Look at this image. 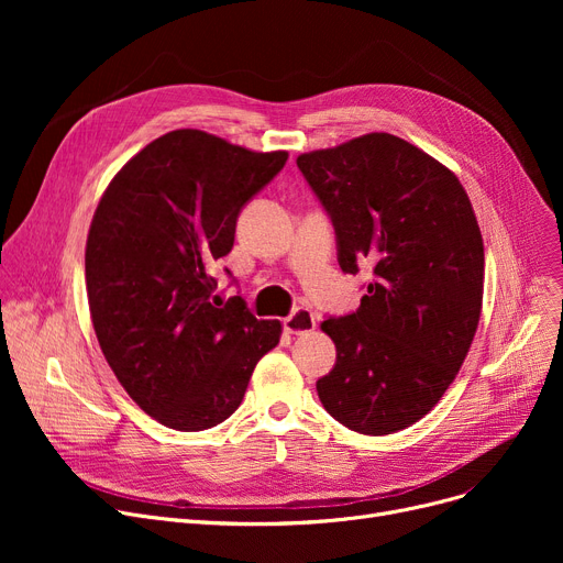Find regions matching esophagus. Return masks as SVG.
<instances>
[{
	"label": "esophagus",
	"mask_w": 563,
	"mask_h": 563,
	"mask_svg": "<svg viewBox=\"0 0 563 563\" xmlns=\"http://www.w3.org/2000/svg\"><path fill=\"white\" fill-rule=\"evenodd\" d=\"M317 321H314V314L308 310V308H297L291 314H287L283 319V329L291 335H303V333H310L314 331Z\"/></svg>",
	"instance_id": "1"
}]
</instances>
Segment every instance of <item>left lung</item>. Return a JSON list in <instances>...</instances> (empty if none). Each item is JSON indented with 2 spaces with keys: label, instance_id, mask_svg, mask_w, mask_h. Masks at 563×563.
I'll return each instance as SVG.
<instances>
[{
  "label": "left lung",
  "instance_id": "left-lung-1",
  "mask_svg": "<svg viewBox=\"0 0 563 563\" xmlns=\"http://www.w3.org/2000/svg\"><path fill=\"white\" fill-rule=\"evenodd\" d=\"M331 217L361 308L329 317L335 367L317 395L351 431L386 435L424 418L475 338L484 242L459 177L408 141L374 132L297 159Z\"/></svg>",
  "mask_w": 563,
  "mask_h": 563
}]
</instances>
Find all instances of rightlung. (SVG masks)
<instances>
[{"mask_svg": "<svg viewBox=\"0 0 563 563\" xmlns=\"http://www.w3.org/2000/svg\"><path fill=\"white\" fill-rule=\"evenodd\" d=\"M285 162V151L175 130L115 173L93 214L86 291L100 349L128 395L170 429L228 420L280 340V321L257 319L242 297H214L212 266Z\"/></svg>", "mask_w": 563, "mask_h": 563, "instance_id": "1", "label": "right lung"}]
</instances>
